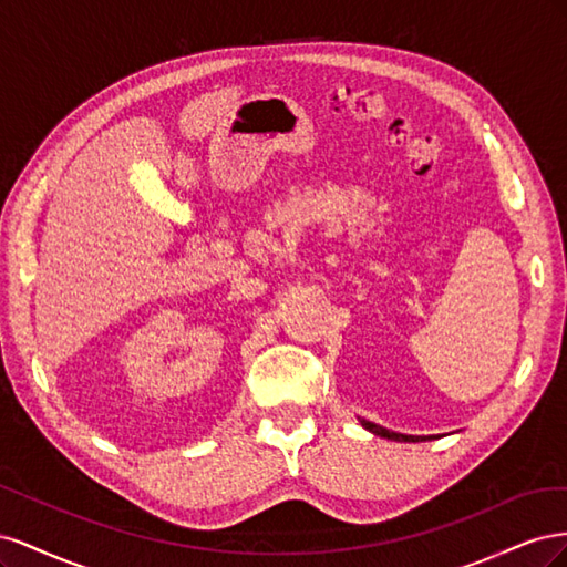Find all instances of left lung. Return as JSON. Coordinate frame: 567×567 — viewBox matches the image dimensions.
<instances>
[{
    "instance_id": "8db88e82",
    "label": "left lung",
    "mask_w": 567,
    "mask_h": 567,
    "mask_svg": "<svg viewBox=\"0 0 567 567\" xmlns=\"http://www.w3.org/2000/svg\"><path fill=\"white\" fill-rule=\"evenodd\" d=\"M359 423H362L369 433L379 435V437L394 440V442H425V440H435L437 437V435H404V433H394V431H388V427H383L379 423H371L367 419H359Z\"/></svg>"
}]
</instances>
